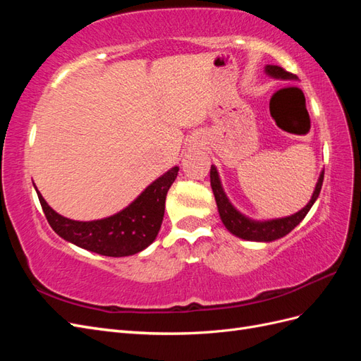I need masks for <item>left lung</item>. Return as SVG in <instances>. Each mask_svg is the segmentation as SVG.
I'll return each instance as SVG.
<instances>
[{
	"mask_svg": "<svg viewBox=\"0 0 361 361\" xmlns=\"http://www.w3.org/2000/svg\"><path fill=\"white\" fill-rule=\"evenodd\" d=\"M267 75H269L271 78L276 80H295L297 76L293 73L286 72L280 66H274V64H268L265 68ZM322 182H324V171H321L319 179L316 182V187L313 191V195L310 202L305 204L301 211L297 214L285 216V218H276V220H267V221H256L251 220V218L245 216L244 214L239 212L236 207L231 203V200L227 199V195L223 190V185L220 180V176H218V171L215 166H211V187L215 195V202L218 212H220V218L226 228L232 235L247 239V241H257V243H271L276 241L279 238L286 236L290 231H293L302 220L304 216L307 215L310 211V207L313 203L318 199V195L322 188Z\"/></svg>",
	"mask_w": 361,
	"mask_h": 361,
	"instance_id": "1",
	"label": "left lung"
}]
</instances>
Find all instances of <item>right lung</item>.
I'll return each instance as SVG.
<instances>
[{
    "mask_svg": "<svg viewBox=\"0 0 361 361\" xmlns=\"http://www.w3.org/2000/svg\"><path fill=\"white\" fill-rule=\"evenodd\" d=\"M178 171L179 167L170 169L152 182L125 209L93 221H76L57 214L42 197L36 185H32L49 226L64 241L102 256L123 257L140 253L157 239L167 192Z\"/></svg>",
    "mask_w": 361,
    "mask_h": 361,
    "instance_id": "right-lung-1",
    "label": "right lung"
}]
</instances>
